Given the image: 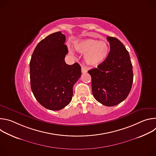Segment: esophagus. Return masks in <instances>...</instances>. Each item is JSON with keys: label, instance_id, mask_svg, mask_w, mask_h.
<instances>
[{"label": "esophagus", "instance_id": "obj_1", "mask_svg": "<svg viewBox=\"0 0 156 156\" xmlns=\"http://www.w3.org/2000/svg\"><path fill=\"white\" fill-rule=\"evenodd\" d=\"M81 72L82 73H84L87 72V70L86 69V68L84 67V66H81Z\"/></svg>", "mask_w": 156, "mask_h": 156}]
</instances>
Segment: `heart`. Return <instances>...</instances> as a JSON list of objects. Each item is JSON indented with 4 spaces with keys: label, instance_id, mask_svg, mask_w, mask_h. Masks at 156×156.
<instances>
[{
    "label": "heart",
    "instance_id": "obj_1",
    "mask_svg": "<svg viewBox=\"0 0 156 156\" xmlns=\"http://www.w3.org/2000/svg\"><path fill=\"white\" fill-rule=\"evenodd\" d=\"M75 50L84 54L85 63L91 66H97L107 58L109 47L105 41H99L94 39H86L78 41L74 44Z\"/></svg>",
    "mask_w": 156,
    "mask_h": 156
}]
</instances>
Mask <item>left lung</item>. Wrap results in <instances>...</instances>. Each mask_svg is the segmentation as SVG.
<instances>
[{"label": "left lung", "instance_id": "obj_1", "mask_svg": "<svg viewBox=\"0 0 156 156\" xmlns=\"http://www.w3.org/2000/svg\"><path fill=\"white\" fill-rule=\"evenodd\" d=\"M110 44L107 58L98 68L88 71L91 76L94 98L105 106H114L128 96L133 81L128 52L117 38L107 37Z\"/></svg>", "mask_w": 156, "mask_h": 156}]
</instances>
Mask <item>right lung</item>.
<instances>
[{"label":"right lung","mask_w":156,"mask_h":156,"mask_svg":"<svg viewBox=\"0 0 156 156\" xmlns=\"http://www.w3.org/2000/svg\"><path fill=\"white\" fill-rule=\"evenodd\" d=\"M65 42L60 31L48 36L37 44L30 63L32 92L41 105L51 110L69 104L73 86L81 75L78 63H65L69 51Z\"/></svg>","instance_id":"obj_1"}]
</instances>
